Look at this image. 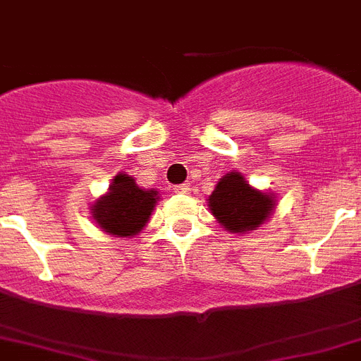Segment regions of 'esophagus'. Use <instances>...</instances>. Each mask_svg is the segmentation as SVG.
<instances>
[{
    "label": "esophagus",
    "mask_w": 361,
    "mask_h": 361,
    "mask_svg": "<svg viewBox=\"0 0 361 361\" xmlns=\"http://www.w3.org/2000/svg\"><path fill=\"white\" fill-rule=\"evenodd\" d=\"M173 192L178 193V195H188L190 193V186L188 184H178V186L173 188Z\"/></svg>",
    "instance_id": "obj_1"
}]
</instances>
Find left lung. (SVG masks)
Wrapping results in <instances>:
<instances>
[{
	"label": "left lung",
	"mask_w": 361,
	"mask_h": 361,
	"mask_svg": "<svg viewBox=\"0 0 361 361\" xmlns=\"http://www.w3.org/2000/svg\"><path fill=\"white\" fill-rule=\"evenodd\" d=\"M208 202L219 223L235 233L255 230L276 204L272 197L248 186L239 173L221 178Z\"/></svg>",
	"instance_id": "1"
}]
</instances>
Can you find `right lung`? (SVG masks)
Wrapping results in <instances>:
<instances>
[{
	"instance_id": "add662e5",
	"label": "right lung",
	"mask_w": 361,
	"mask_h": 361,
	"mask_svg": "<svg viewBox=\"0 0 361 361\" xmlns=\"http://www.w3.org/2000/svg\"><path fill=\"white\" fill-rule=\"evenodd\" d=\"M157 199L155 190H140L133 177L120 173L113 178L109 193L92 206V217L111 235H137L146 226Z\"/></svg>"
}]
</instances>
